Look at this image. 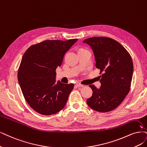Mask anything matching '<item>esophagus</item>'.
Masks as SVG:
<instances>
[{"label":"esophagus","instance_id":"esophagus-1","mask_svg":"<svg viewBox=\"0 0 147 147\" xmlns=\"http://www.w3.org/2000/svg\"><path fill=\"white\" fill-rule=\"evenodd\" d=\"M76 86H78V87H80V88L84 87V85H83L80 84V83H78V82H77L76 84Z\"/></svg>","mask_w":147,"mask_h":147}]
</instances>
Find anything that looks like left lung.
<instances>
[{"label":"left lung","mask_w":147,"mask_h":147,"mask_svg":"<svg viewBox=\"0 0 147 147\" xmlns=\"http://www.w3.org/2000/svg\"><path fill=\"white\" fill-rule=\"evenodd\" d=\"M93 50L96 67L102 73L97 88L89 85L93 95L86 100L88 105L96 111L105 113L115 110L128 94L133 74L131 56L121 43L105 37H94L85 39Z\"/></svg>","instance_id":"8db88e82"}]
</instances>
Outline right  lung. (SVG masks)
I'll list each match as a JSON object with an SVG mask.
<instances>
[{"label":"right lung","mask_w":147,"mask_h":147,"mask_svg":"<svg viewBox=\"0 0 147 147\" xmlns=\"http://www.w3.org/2000/svg\"><path fill=\"white\" fill-rule=\"evenodd\" d=\"M77 39L45 40L31 46L24 53L18 78L24 98L36 112L51 115L62 110L74 84L56 82V69Z\"/></svg>","instance_id":"obj_1"}]
</instances>
